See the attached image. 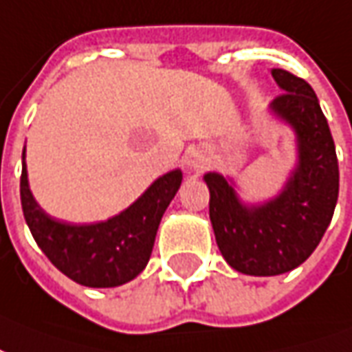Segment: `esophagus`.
I'll return each mask as SVG.
<instances>
[{"label":"esophagus","mask_w":352,"mask_h":352,"mask_svg":"<svg viewBox=\"0 0 352 352\" xmlns=\"http://www.w3.org/2000/svg\"><path fill=\"white\" fill-rule=\"evenodd\" d=\"M208 165H210V155H208V151L204 150L202 146H195V148H189V150H187L186 166L191 173H202Z\"/></svg>","instance_id":"34e87169"}]
</instances>
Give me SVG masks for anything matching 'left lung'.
Here are the masks:
<instances>
[{
  "label": "left lung",
  "instance_id": "obj_1",
  "mask_svg": "<svg viewBox=\"0 0 352 352\" xmlns=\"http://www.w3.org/2000/svg\"><path fill=\"white\" fill-rule=\"evenodd\" d=\"M272 76L283 89L272 101V114L294 129L298 148V165L283 191L248 206L232 182L204 174L217 248L234 270L248 276H279L304 263L327 232L340 193L334 138L317 95L289 71L272 69Z\"/></svg>",
  "mask_w": 352,
  "mask_h": 352
}]
</instances>
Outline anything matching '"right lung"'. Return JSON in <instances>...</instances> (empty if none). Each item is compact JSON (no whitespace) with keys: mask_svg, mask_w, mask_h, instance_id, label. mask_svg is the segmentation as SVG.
Here are the masks:
<instances>
[{"mask_svg":"<svg viewBox=\"0 0 352 352\" xmlns=\"http://www.w3.org/2000/svg\"><path fill=\"white\" fill-rule=\"evenodd\" d=\"M182 184L170 170L151 184L122 214L107 221L74 225L54 219L35 202L22 151L20 201L28 227L48 261L84 287L107 289L135 279L150 261L159 223Z\"/></svg>","mask_w":352,"mask_h":352,"instance_id":"obj_1","label":"right lung"}]
</instances>
